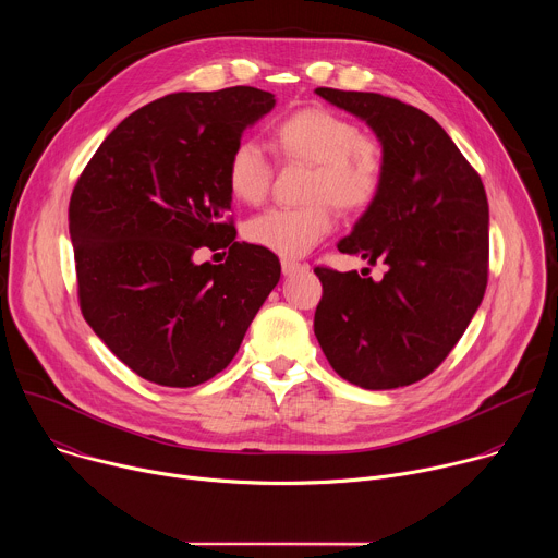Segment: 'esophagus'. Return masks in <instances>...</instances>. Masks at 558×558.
Here are the masks:
<instances>
[{"label": "esophagus", "instance_id": "1", "mask_svg": "<svg viewBox=\"0 0 558 558\" xmlns=\"http://www.w3.org/2000/svg\"><path fill=\"white\" fill-rule=\"evenodd\" d=\"M280 265H282V274H284V276H293L295 271H300V269H302V265H300V263L289 260V258H284Z\"/></svg>", "mask_w": 558, "mask_h": 558}]
</instances>
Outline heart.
I'll list each match as a JSON object with an SVG mask.
<instances>
[{
  "label": "heart",
  "mask_w": 558,
  "mask_h": 558,
  "mask_svg": "<svg viewBox=\"0 0 558 558\" xmlns=\"http://www.w3.org/2000/svg\"><path fill=\"white\" fill-rule=\"evenodd\" d=\"M274 138L282 156L313 166L304 207H274L245 225V238L282 258L308 254L333 229L331 205L344 211L368 207L381 187L384 158L375 138L325 108H302L280 119ZM229 192L243 203L258 205L271 187V163L265 149L243 138L227 161Z\"/></svg>",
  "instance_id": "b5f03b06"
}]
</instances>
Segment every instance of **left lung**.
<instances>
[{
	"mask_svg": "<svg viewBox=\"0 0 558 558\" xmlns=\"http://www.w3.org/2000/svg\"><path fill=\"white\" fill-rule=\"evenodd\" d=\"M315 95L362 119L381 145L379 194L338 250L386 265L381 280L315 267L325 289L315 338L333 371L355 386L415 384L446 360L484 300V183L426 112L375 93Z\"/></svg>",
	"mask_w": 558,
	"mask_h": 558,
	"instance_id": "1",
	"label": "left lung"
}]
</instances>
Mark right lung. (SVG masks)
Here are the masks:
<instances>
[{
  "instance_id": "1",
  "label": "right lung",
  "mask_w": 558,
  "mask_h": 558,
  "mask_svg": "<svg viewBox=\"0 0 558 558\" xmlns=\"http://www.w3.org/2000/svg\"><path fill=\"white\" fill-rule=\"evenodd\" d=\"M271 93H177L123 119L70 198L78 302L101 342L147 381L187 388L241 349L280 280L278 258L235 241L227 161ZM203 246L227 248L196 266Z\"/></svg>"
}]
</instances>
